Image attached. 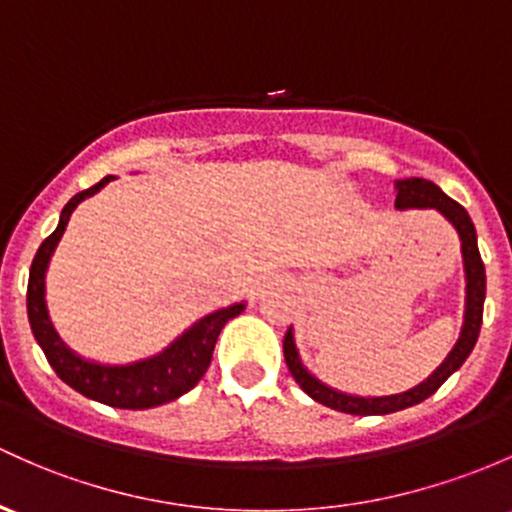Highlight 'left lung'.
Here are the masks:
<instances>
[{"label": "left lung", "instance_id": "left-lung-1", "mask_svg": "<svg viewBox=\"0 0 512 512\" xmlns=\"http://www.w3.org/2000/svg\"><path fill=\"white\" fill-rule=\"evenodd\" d=\"M395 190H398V197H395V207H398V210H437L456 229V234H459L461 256H464V273H466L464 327H461L459 342H456L454 349L449 351L447 359L437 366V371H434L432 376H427V381H422L420 386L405 390V393L378 395V398L349 395V393H342V390L324 386L320 378H315L305 366H302L298 349H295L293 327H290L283 339V354H285V364H288V371L293 373L298 386L305 390L312 400H317V403L327 405V408L339 410V412H349V415H388V412L412 408V405L430 398L434 390L442 386L456 368L469 359L471 349L476 346L478 332H481L483 300H486V268H483L481 254H478L476 229H474V222H471L469 212L425 178L398 180V183H395Z\"/></svg>", "mask_w": 512, "mask_h": 512}]
</instances>
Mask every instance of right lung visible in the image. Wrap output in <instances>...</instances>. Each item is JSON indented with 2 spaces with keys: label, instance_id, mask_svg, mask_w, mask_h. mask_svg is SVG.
Wrapping results in <instances>:
<instances>
[{
  "label": "right lung",
  "instance_id": "add662e5",
  "mask_svg": "<svg viewBox=\"0 0 512 512\" xmlns=\"http://www.w3.org/2000/svg\"><path fill=\"white\" fill-rule=\"evenodd\" d=\"M114 180V175H107L100 183L92 188L78 192L68 205L60 212V222L56 232L48 236L41 246H38L34 263L29 271V290H26V312H29L31 332H34L38 346L46 354L48 364L58 373L60 381L68 383L85 398L97 400V403L112 405V408L124 410H146L156 408V405L170 403V400L180 398L188 393L190 388L197 386L202 376H205L207 366L212 361L214 344H217L219 332L232 317L244 312V302H234V305L222 307V310L212 312V315L202 317L195 322L188 332L180 334L168 349L161 354L151 356V359L136 361V364L126 366H104L87 361L82 356L70 351L68 346L60 342V337L48 320L46 310V268L51 261L53 251H56L60 236L70 222V214L80 205L85 197L100 192L104 185Z\"/></svg>",
  "mask_w": 512,
  "mask_h": 512
}]
</instances>
